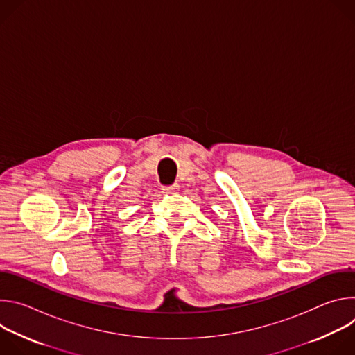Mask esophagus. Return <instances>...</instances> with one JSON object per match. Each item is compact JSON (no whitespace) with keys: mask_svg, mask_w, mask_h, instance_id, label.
<instances>
[{"mask_svg":"<svg viewBox=\"0 0 355 355\" xmlns=\"http://www.w3.org/2000/svg\"><path fill=\"white\" fill-rule=\"evenodd\" d=\"M163 192H166V193H177V192H180V185L174 184V185H170V187H164Z\"/></svg>","mask_w":355,"mask_h":355,"instance_id":"obj_1","label":"esophagus"}]
</instances>
